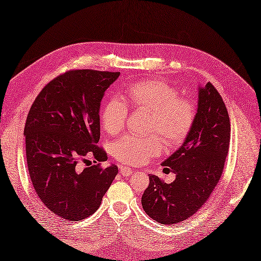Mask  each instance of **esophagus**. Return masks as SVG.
I'll use <instances>...</instances> for the list:
<instances>
[{
	"mask_svg": "<svg viewBox=\"0 0 261 261\" xmlns=\"http://www.w3.org/2000/svg\"><path fill=\"white\" fill-rule=\"evenodd\" d=\"M119 172L123 175V177H127V175L133 174V170L130 168L126 166H119Z\"/></svg>",
	"mask_w": 261,
	"mask_h": 261,
	"instance_id": "1",
	"label": "esophagus"
}]
</instances>
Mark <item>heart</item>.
I'll use <instances>...</instances> for the list:
<instances>
[{
  "mask_svg": "<svg viewBox=\"0 0 261 261\" xmlns=\"http://www.w3.org/2000/svg\"><path fill=\"white\" fill-rule=\"evenodd\" d=\"M127 102L134 110L149 112L147 134L151 136L127 135L112 146L113 156L122 164L139 166L161 152V142L168 148L185 143L196 118L195 104L163 80H144L126 91ZM127 105L121 98H111L101 111V124L110 135L124 130L127 121Z\"/></svg>",
  "mask_w": 261,
  "mask_h": 261,
  "instance_id": "1",
  "label": "heart"
}]
</instances>
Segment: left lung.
<instances>
[{"instance_id":"obj_1","label":"left lung","mask_w":261,"mask_h":261,"mask_svg":"<svg viewBox=\"0 0 261 261\" xmlns=\"http://www.w3.org/2000/svg\"><path fill=\"white\" fill-rule=\"evenodd\" d=\"M198 104L192 130L163 163L165 169L175 173V180L166 183L149 175V186L142 196L146 214L170 226L188 220L204 205L222 177L228 152V112L211 82L199 89Z\"/></svg>"}]
</instances>
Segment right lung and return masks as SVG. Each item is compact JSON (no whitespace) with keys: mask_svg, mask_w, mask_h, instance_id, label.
<instances>
[{"mask_svg":"<svg viewBox=\"0 0 261 261\" xmlns=\"http://www.w3.org/2000/svg\"><path fill=\"white\" fill-rule=\"evenodd\" d=\"M119 72L69 70L40 91L28 112L24 135L28 172L44 205L67 221L92 215L118 172L103 168L100 105ZM92 155L95 165L79 164Z\"/></svg>","mask_w":261,"mask_h":261,"instance_id":"right-lung-1","label":"right lung"}]
</instances>
